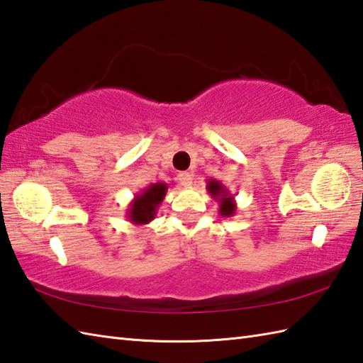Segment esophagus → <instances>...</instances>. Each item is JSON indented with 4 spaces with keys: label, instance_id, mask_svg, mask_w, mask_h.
Instances as JSON below:
<instances>
[{
    "label": "esophagus",
    "instance_id": "1",
    "mask_svg": "<svg viewBox=\"0 0 363 363\" xmlns=\"http://www.w3.org/2000/svg\"><path fill=\"white\" fill-rule=\"evenodd\" d=\"M177 177H179V182L184 187H190L191 184H194V176H191L189 172H182Z\"/></svg>",
    "mask_w": 363,
    "mask_h": 363
}]
</instances>
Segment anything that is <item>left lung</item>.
Listing matches in <instances>:
<instances>
[{"mask_svg":"<svg viewBox=\"0 0 363 363\" xmlns=\"http://www.w3.org/2000/svg\"><path fill=\"white\" fill-rule=\"evenodd\" d=\"M207 191H209V195L215 199V201H218L220 206V215L221 217H234L235 209H237V204H235V199L234 196L230 195V191L226 189V186H223L220 181H215V179H209L207 181Z\"/></svg>","mask_w":363,"mask_h":363,"instance_id":"obj_1","label":"left lung"}]
</instances>
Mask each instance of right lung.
<instances>
[{"mask_svg":"<svg viewBox=\"0 0 363 363\" xmlns=\"http://www.w3.org/2000/svg\"><path fill=\"white\" fill-rule=\"evenodd\" d=\"M168 190V184L156 182L150 184L140 194L134 196L126 209V217L133 225H148L156 218L157 207L162 204Z\"/></svg>","mask_w":363,"mask_h":363,"instance_id":"add662e5","label":"right lung"}]
</instances>
